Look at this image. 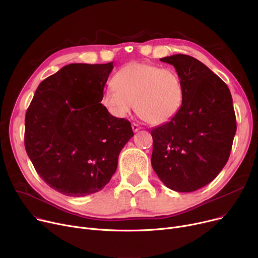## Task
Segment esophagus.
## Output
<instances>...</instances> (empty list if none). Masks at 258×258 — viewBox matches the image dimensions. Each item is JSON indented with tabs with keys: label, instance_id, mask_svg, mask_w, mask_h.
<instances>
[{
	"label": "esophagus",
	"instance_id": "esophagus-1",
	"mask_svg": "<svg viewBox=\"0 0 258 258\" xmlns=\"http://www.w3.org/2000/svg\"><path fill=\"white\" fill-rule=\"evenodd\" d=\"M132 128H133V131L136 133V132H138L139 130H141V126L139 125V124H137V123H132Z\"/></svg>",
	"mask_w": 258,
	"mask_h": 258
}]
</instances>
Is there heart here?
<instances>
[{
	"mask_svg": "<svg viewBox=\"0 0 258 258\" xmlns=\"http://www.w3.org/2000/svg\"><path fill=\"white\" fill-rule=\"evenodd\" d=\"M112 84L113 88L104 92L101 103L117 118L127 116L135 105L147 123L162 124L177 115L184 99L179 74L152 63L125 64L114 75Z\"/></svg>",
	"mask_w": 258,
	"mask_h": 258,
	"instance_id": "1",
	"label": "heart"
}]
</instances>
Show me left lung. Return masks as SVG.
Segmentation results:
<instances>
[{"label":"left lung","instance_id":"obj_1","mask_svg":"<svg viewBox=\"0 0 258 258\" xmlns=\"http://www.w3.org/2000/svg\"><path fill=\"white\" fill-rule=\"evenodd\" d=\"M160 60L175 68L184 99L177 115L152 130V165L169 189L191 192L213 181L229 159L236 132L232 96L224 81L192 56Z\"/></svg>","mask_w":258,"mask_h":258}]
</instances>
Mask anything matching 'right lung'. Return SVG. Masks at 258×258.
Here are the masks:
<instances>
[{
	"label": "right lung",
	"mask_w": 258,
	"mask_h": 258,
	"mask_svg": "<svg viewBox=\"0 0 258 258\" xmlns=\"http://www.w3.org/2000/svg\"><path fill=\"white\" fill-rule=\"evenodd\" d=\"M113 61L70 63L37 87L25 117V148L42 178L64 196L97 192L134 136L131 122L100 103Z\"/></svg>",
	"instance_id": "obj_1"
}]
</instances>
